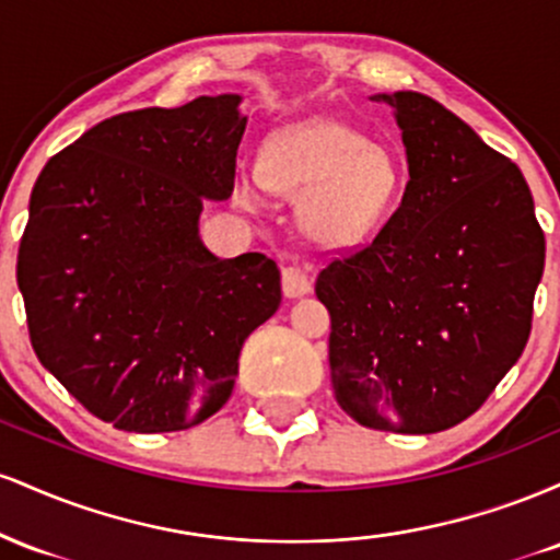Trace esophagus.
<instances>
[{
    "mask_svg": "<svg viewBox=\"0 0 560 560\" xmlns=\"http://www.w3.org/2000/svg\"><path fill=\"white\" fill-rule=\"evenodd\" d=\"M281 289H284L287 298L298 300V298H305V294H311V276H307L302 268L298 266H287L284 271H281Z\"/></svg>",
    "mask_w": 560,
    "mask_h": 560,
    "instance_id": "obj_1",
    "label": "esophagus"
}]
</instances>
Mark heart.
Returning <instances> with one entry per match:
<instances>
[{"instance_id":"heart-1","label":"heart","mask_w":560,"mask_h":560,"mask_svg":"<svg viewBox=\"0 0 560 560\" xmlns=\"http://www.w3.org/2000/svg\"><path fill=\"white\" fill-rule=\"evenodd\" d=\"M262 184L302 197L300 226L324 247L363 242L382 226L400 191V168L355 128L313 118L279 128L262 152V173L240 168L234 199L258 208Z\"/></svg>"}]
</instances>
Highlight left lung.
Masks as SVG:
<instances>
[{
    "label": "left lung",
    "mask_w": 560,
    "mask_h": 560,
    "mask_svg": "<svg viewBox=\"0 0 560 560\" xmlns=\"http://www.w3.org/2000/svg\"><path fill=\"white\" fill-rule=\"evenodd\" d=\"M395 110L408 176L369 247L318 273L334 397L378 432L434 434L492 395L522 358L545 234L522 171L419 92Z\"/></svg>",
    "instance_id": "left-lung-1"
}]
</instances>
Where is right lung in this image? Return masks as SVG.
Here are the masks:
<instances>
[{
    "label": "right lung",
    "mask_w": 560,
    "mask_h": 560,
    "mask_svg": "<svg viewBox=\"0 0 560 560\" xmlns=\"http://www.w3.org/2000/svg\"><path fill=\"white\" fill-rule=\"evenodd\" d=\"M240 94L120 113L44 165L18 253L31 345L96 419L182 432L226 405L244 339L279 311L271 258H218L205 199L234 191Z\"/></svg>",
    "instance_id": "1"
}]
</instances>
